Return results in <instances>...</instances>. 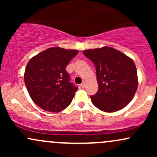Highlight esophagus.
<instances>
[{
    "instance_id": "esophagus-1",
    "label": "esophagus",
    "mask_w": 157,
    "mask_h": 157,
    "mask_svg": "<svg viewBox=\"0 0 157 157\" xmlns=\"http://www.w3.org/2000/svg\"><path fill=\"white\" fill-rule=\"evenodd\" d=\"M80 87L82 88V89H84V88L86 87V82H85V81H83V82L80 84Z\"/></svg>"
}]
</instances>
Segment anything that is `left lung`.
I'll list each match as a JSON object with an SVG mask.
<instances>
[{
    "mask_svg": "<svg viewBox=\"0 0 157 157\" xmlns=\"http://www.w3.org/2000/svg\"><path fill=\"white\" fill-rule=\"evenodd\" d=\"M82 52L96 68L98 91L90 96L94 106L105 112H114L125 107L134 97L138 86L134 60L108 46Z\"/></svg>",
    "mask_w": 157,
    "mask_h": 157,
    "instance_id": "left-lung-1",
    "label": "left lung"
}]
</instances>
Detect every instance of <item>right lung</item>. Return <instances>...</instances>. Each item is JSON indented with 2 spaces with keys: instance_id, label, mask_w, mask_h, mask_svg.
<instances>
[{
  "instance_id": "1",
  "label": "right lung",
  "mask_w": 157,
  "mask_h": 157,
  "mask_svg": "<svg viewBox=\"0 0 157 157\" xmlns=\"http://www.w3.org/2000/svg\"><path fill=\"white\" fill-rule=\"evenodd\" d=\"M78 50L52 47L30 59L24 73L26 87L36 105L60 112L70 105L78 87L70 82L66 68Z\"/></svg>"
}]
</instances>
